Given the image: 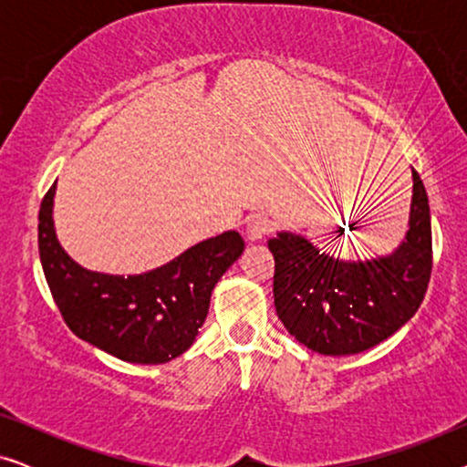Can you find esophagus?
<instances>
[{"label": "esophagus", "instance_id": "34e87169", "mask_svg": "<svg viewBox=\"0 0 467 467\" xmlns=\"http://www.w3.org/2000/svg\"><path fill=\"white\" fill-rule=\"evenodd\" d=\"M272 232V221L267 219L264 214H251L246 219V238L254 242L261 240L264 235H267Z\"/></svg>", "mask_w": 467, "mask_h": 467}]
</instances>
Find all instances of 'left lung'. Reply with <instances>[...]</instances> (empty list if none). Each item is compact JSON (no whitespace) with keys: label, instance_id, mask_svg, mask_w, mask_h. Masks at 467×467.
<instances>
[{"label":"left lung","instance_id":"8db88e82","mask_svg":"<svg viewBox=\"0 0 467 467\" xmlns=\"http://www.w3.org/2000/svg\"><path fill=\"white\" fill-rule=\"evenodd\" d=\"M276 261L274 306L286 331L321 355H357L406 325L431 276V216L425 184L412 168L408 229L398 248L369 259H344L302 234L267 242Z\"/></svg>","mask_w":467,"mask_h":467}]
</instances>
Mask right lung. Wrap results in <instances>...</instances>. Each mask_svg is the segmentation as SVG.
Listing matches in <instances>:
<instances>
[{
  "label": "right lung",
  "mask_w": 467,
  "mask_h": 467,
  "mask_svg": "<svg viewBox=\"0 0 467 467\" xmlns=\"http://www.w3.org/2000/svg\"><path fill=\"white\" fill-rule=\"evenodd\" d=\"M57 182L37 216L44 276L63 321L80 340L130 363H168L195 342L216 283L244 251L238 232L193 244L142 274L82 267L59 244L53 221Z\"/></svg>",
  "instance_id": "add662e5"
}]
</instances>
